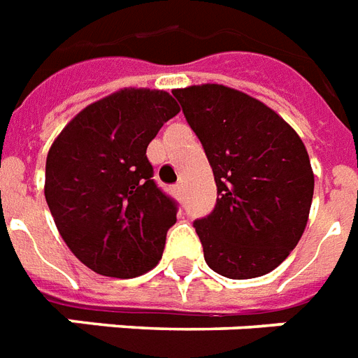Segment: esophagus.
Here are the masks:
<instances>
[{"mask_svg":"<svg viewBox=\"0 0 358 358\" xmlns=\"http://www.w3.org/2000/svg\"><path fill=\"white\" fill-rule=\"evenodd\" d=\"M173 193H174V196H176V199H184V185H182V184L174 185Z\"/></svg>","mask_w":358,"mask_h":358,"instance_id":"obj_1","label":"esophagus"}]
</instances>
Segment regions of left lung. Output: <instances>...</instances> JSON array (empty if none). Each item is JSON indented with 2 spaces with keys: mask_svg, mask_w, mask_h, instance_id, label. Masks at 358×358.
Here are the masks:
<instances>
[{
  "mask_svg": "<svg viewBox=\"0 0 358 358\" xmlns=\"http://www.w3.org/2000/svg\"><path fill=\"white\" fill-rule=\"evenodd\" d=\"M201 139L217 204L195 221L204 260L227 278H255L282 264L305 232L314 195L310 157L292 126L232 87L174 89Z\"/></svg>",
  "mask_w": 358,
  "mask_h": 358,
  "instance_id": "1",
  "label": "left lung"
}]
</instances>
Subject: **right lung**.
I'll list each match as a JSON object with an SVG mask.
<instances>
[{"instance_id": "obj_1", "label": "right lung", "mask_w": 358, "mask_h": 358, "mask_svg": "<svg viewBox=\"0 0 358 358\" xmlns=\"http://www.w3.org/2000/svg\"><path fill=\"white\" fill-rule=\"evenodd\" d=\"M178 113L169 92L126 87L81 109L50 146L48 206L64 243L94 273L139 277L162 260L176 204L154 184L146 146Z\"/></svg>"}]
</instances>
